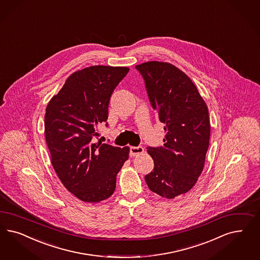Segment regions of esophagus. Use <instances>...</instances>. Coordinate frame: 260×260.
I'll list each match as a JSON object with an SVG mask.
<instances>
[{"label":"esophagus","mask_w":260,"mask_h":260,"mask_svg":"<svg viewBox=\"0 0 260 260\" xmlns=\"http://www.w3.org/2000/svg\"><path fill=\"white\" fill-rule=\"evenodd\" d=\"M143 152H144V149L142 146H131L130 147V156L131 157H137V156L143 154Z\"/></svg>","instance_id":"1"}]
</instances>
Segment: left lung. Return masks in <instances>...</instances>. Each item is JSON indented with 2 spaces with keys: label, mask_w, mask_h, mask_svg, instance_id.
<instances>
[{
  "label": "left lung",
  "mask_w": 260,
  "mask_h": 260,
  "mask_svg": "<svg viewBox=\"0 0 260 260\" xmlns=\"http://www.w3.org/2000/svg\"><path fill=\"white\" fill-rule=\"evenodd\" d=\"M136 69L166 131L164 146L147 147L154 169L144 179L151 191L173 199L201 175L210 144L209 110L191 79L172 64L150 61Z\"/></svg>",
  "instance_id": "1"
}]
</instances>
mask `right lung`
I'll list each match as a JSON object with an SVG mask.
<instances>
[{
  "label": "right lung",
  "instance_id": "add662e5",
  "mask_svg": "<svg viewBox=\"0 0 260 260\" xmlns=\"http://www.w3.org/2000/svg\"><path fill=\"white\" fill-rule=\"evenodd\" d=\"M128 72V68L111 66L77 71L46 108L45 137L52 167L64 186L81 201L109 198L128 159L129 147L94 143L98 126L108 125L111 95Z\"/></svg>",
  "mask_w": 260,
  "mask_h": 260
}]
</instances>
